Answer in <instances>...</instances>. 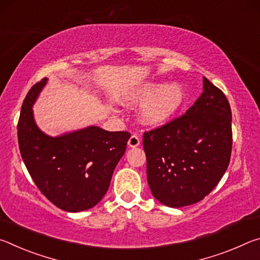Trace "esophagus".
Here are the masks:
<instances>
[{"label": "esophagus", "mask_w": 260, "mask_h": 260, "mask_svg": "<svg viewBox=\"0 0 260 260\" xmlns=\"http://www.w3.org/2000/svg\"><path fill=\"white\" fill-rule=\"evenodd\" d=\"M140 146V139L136 134H133L128 140V147L129 148H136Z\"/></svg>", "instance_id": "obj_1"}]
</instances>
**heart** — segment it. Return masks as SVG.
Wrapping results in <instances>:
<instances>
[{"label": "heart", "instance_id": "heart-1", "mask_svg": "<svg viewBox=\"0 0 260 260\" xmlns=\"http://www.w3.org/2000/svg\"><path fill=\"white\" fill-rule=\"evenodd\" d=\"M187 102V90L181 82H149L136 88L125 99L127 105H141L140 118L144 125H165Z\"/></svg>", "mask_w": 260, "mask_h": 260}]
</instances>
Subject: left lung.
Segmentation results:
<instances>
[{
  "label": "left lung",
  "instance_id": "obj_1",
  "mask_svg": "<svg viewBox=\"0 0 260 260\" xmlns=\"http://www.w3.org/2000/svg\"><path fill=\"white\" fill-rule=\"evenodd\" d=\"M232 140L230 103L204 77L203 93L183 116L143 135L153 197L170 208L203 200L226 172Z\"/></svg>",
  "mask_w": 260,
  "mask_h": 260
}]
</instances>
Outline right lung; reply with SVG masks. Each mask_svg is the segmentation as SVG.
<instances>
[{"instance_id": "1", "label": "right lung", "mask_w": 260, "mask_h": 260, "mask_svg": "<svg viewBox=\"0 0 260 260\" xmlns=\"http://www.w3.org/2000/svg\"><path fill=\"white\" fill-rule=\"evenodd\" d=\"M48 79L35 83L21 105L18 144L34 183L52 204L68 212L94 208L107 193L113 171L124 156L127 132L99 126L50 136L39 128L33 105Z\"/></svg>"}]
</instances>
